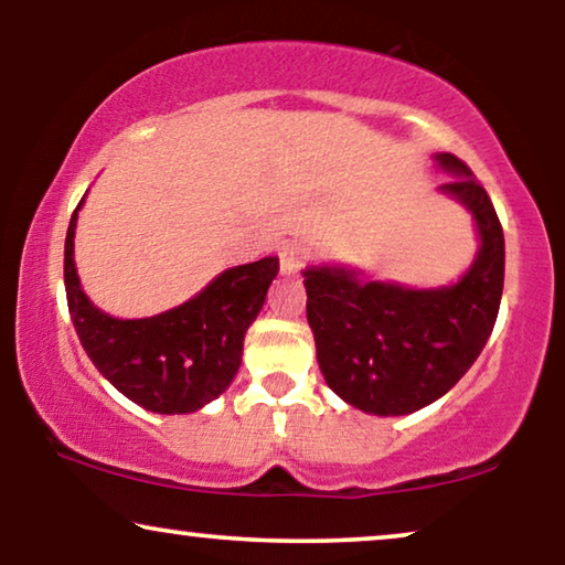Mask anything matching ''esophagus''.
<instances>
[{
    "mask_svg": "<svg viewBox=\"0 0 565 565\" xmlns=\"http://www.w3.org/2000/svg\"><path fill=\"white\" fill-rule=\"evenodd\" d=\"M308 262V249L300 244H285L280 249V269L282 275H298Z\"/></svg>",
    "mask_w": 565,
    "mask_h": 565,
    "instance_id": "obj_1",
    "label": "esophagus"
}]
</instances>
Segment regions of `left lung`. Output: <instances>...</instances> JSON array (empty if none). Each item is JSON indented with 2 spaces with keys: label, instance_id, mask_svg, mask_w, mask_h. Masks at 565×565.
I'll list each match as a JSON object with an SVG mask.
<instances>
[{
  "label": "left lung",
  "instance_id": "obj_1",
  "mask_svg": "<svg viewBox=\"0 0 565 565\" xmlns=\"http://www.w3.org/2000/svg\"><path fill=\"white\" fill-rule=\"evenodd\" d=\"M455 180L445 195L473 213L481 249L455 285L431 290L360 280L354 269L308 267L306 316L323 381L347 404L377 416L419 412L445 396L489 342L504 290V231L473 172L437 153Z\"/></svg>",
  "mask_w": 565,
  "mask_h": 565
}]
</instances>
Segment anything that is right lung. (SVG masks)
<instances>
[{
    "mask_svg": "<svg viewBox=\"0 0 565 565\" xmlns=\"http://www.w3.org/2000/svg\"><path fill=\"white\" fill-rule=\"evenodd\" d=\"M76 211L64 246V282L76 337L95 367L134 404L190 414L211 404L242 365L244 334L265 306L280 259L231 267L188 303L151 319H115L84 296L74 265Z\"/></svg>",
    "mask_w": 565,
    "mask_h": 565,
    "instance_id": "add662e5",
    "label": "right lung"
}]
</instances>
